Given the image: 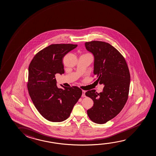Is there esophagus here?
I'll use <instances>...</instances> for the list:
<instances>
[{
	"mask_svg": "<svg viewBox=\"0 0 156 156\" xmlns=\"http://www.w3.org/2000/svg\"><path fill=\"white\" fill-rule=\"evenodd\" d=\"M82 97H86V95H85V92H86V91L85 90H82Z\"/></svg>",
	"mask_w": 156,
	"mask_h": 156,
	"instance_id": "34e87169",
	"label": "esophagus"
}]
</instances>
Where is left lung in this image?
Wrapping results in <instances>:
<instances>
[{
    "instance_id": "8db88e82",
    "label": "left lung",
    "mask_w": 156,
    "mask_h": 156,
    "mask_svg": "<svg viewBox=\"0 0 156 156\" xmlns=\"http://www.w3.org/2000/svg\"><path fill=\"white\" fill-rule=\"evenodd\" d=\"M85 45L94 57L95 81L105 85L102 92L92 90L85 93L94 102L87 113L93 122L104 124L119 114L126 102L130 82L129 68L124 57L108 43L93 41Z\"/></svg>"
}]
</instances>
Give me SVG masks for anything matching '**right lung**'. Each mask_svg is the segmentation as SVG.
Masks as SVG:
<instances>
[{"label":"right lung","instance_id":"obj_1","mask_svg":"<svg viewBox=\"0 0 156 156\" xmlns=\"http://www.w3.org/2000/svg\"><path fill=\"white\" fill-rule=\"evenodd\" d=\"M77 44H53L41 50L28 68L27 88L38 112L51 122L66 120L82 95L77 86L58 88L55 75L64 73L63 58Z\"/></svg>","mask_w":156,"mask_h":156}]
</instances>
